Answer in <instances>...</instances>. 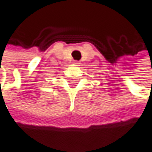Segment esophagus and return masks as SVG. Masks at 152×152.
<instances>
[{"label":"esophagus","mask_w":152,"mask_h":152,"mask_svg":"<svg viewBox=\"0 0 152 152\" xmlns=\"http://www.w3.org/2000/svg\"><path fill=\"white\" fill-rule=\"evenodd\" d=\"M74 64H75V65H79V61H74Z\"/></svg>","instance_id":"1"}]
</instances>
